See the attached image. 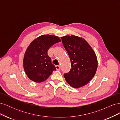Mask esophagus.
I'll list each match as a JSON object with an SVG mask.
<instances>
[{
	"label": "esophagus",
	"mask_w": 120,
	"mask_h": 120,
	"mask_svg": "<svg viewBox=\"0 0 120 120\" xmlns=\"http://www.w3.org/2000/svg\"><path fill=\"white\" fill-rule=\"evenodd\" d=\"M56 70L57 71H60V66H56Z\"/></svg>",
	"instance_id": "34e87169"
}]
</instances>
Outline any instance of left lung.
Segmentation results:
<instances>
[{
    "mask_svg": "<svg viewBox=\"0 0 120 120\" xmlns=\"http://www.w3.org/2000/svg\"><path fill=\"white\" fill-rule=\"evenodd\" d=\"M70 58L71 68L64 74L67 82L78 89L86 85L95 75L98 60L95 52L85 39L74 35L61 37Z\"/></svg>",
    "mask_w": 120,
    "mask_h": 120,
    "instance_id": "8db88e82",
    "label": "left lung"
}]
</instances>
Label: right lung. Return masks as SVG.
<instances>
[{"instance_id": "right-lung-1", "label": "right lung", "mask_w": 120, "mask_h": 120, "mask_svg": "<svg viewBox=\"0 0 120 120\" xmlns=\"http://www.w3.org/2000/svg\"><path fill=\"white\" fill-rule=\"evenodd\" d=\"M60 41L61 39L57 36L43 34L34 39L28 45L24 55L23 66L25 74L30 80L35 82H42L56 70L48 51L52 45Z\"/></svg>"}]
</instances>
